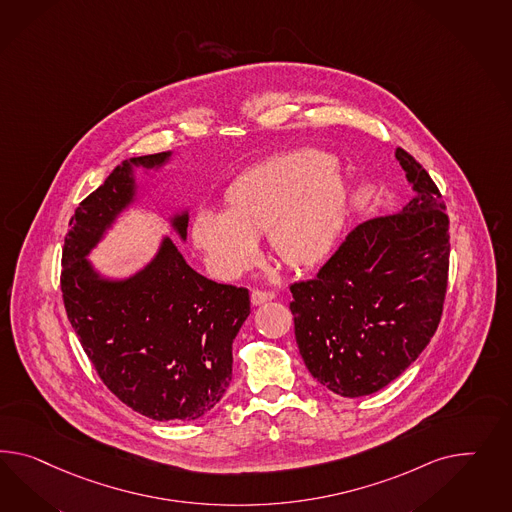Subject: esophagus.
<instances>
[{"label": "esophagus", "mask_w": 512, "mask_h": 512, "mask_svg": "<svg viewBox=\"0 0 512 512\" xmlns=\"http://www.w3.org/2000/svg\"><path fill=\"white\" fill-rule=\"evenodd\" d=\"M274 292L268 291H251V304L253 305H263L266 302H270V300H274Z\"/></svg>", "instance_id": "esophagus-1"}]
</instances>
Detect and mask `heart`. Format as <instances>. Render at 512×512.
I'll return each mask as SVG.
<instances>
[{"mask_svg":"<svg viewBox=\"0 0 512 512\" xmlns=\"http://www.w3.org/2000/svg\"><path fill=\"white\" fill-rule=\"evenodd\" d=\"M332 154L281 152L242 171L223 192V212L201 210L192 238L212 276L233 281L261 261L259 236L289 268L324 263L345 231L350 192Z\"/></svg>","mask_w":512,"mask_h":512,"instance_id":"1","label":"heart"}]
</instances>
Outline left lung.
I'll list each match as a JSON object with an SVG mask.
<instances>
[{
    "label": "left lung",
    "mask_w": 512,
    "mask_h": 512,
    "mask_svg": "<svg viewBox=\"0 0 512 512\" xmlns=\"http://www.w3.org/2000/svg\"><path fill=\"white\" fill-rule=\"evenodd\" d=\"M395 156L414 197L401 212L363 221L317 276L291 285L294 335L305 367L341 397H363L401 376L442 318L449 216L412 154Z\"/></svg>",
    "instance_id": "obj_1"
}]
</instances>
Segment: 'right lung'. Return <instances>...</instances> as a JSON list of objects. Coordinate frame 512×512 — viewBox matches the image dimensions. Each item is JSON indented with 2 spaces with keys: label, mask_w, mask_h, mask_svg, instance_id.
Returning <instances> with one entry per match:
<instances>
[{
  "label": "right lung",
  "mask_w": 512,
  "mask_h": 512,
  "mask_svg": "<svg viewBox=\"0 0 512 512\" xmlns=\"http://www.w3.org/2000/svg\"><path fill=\"white\" fill-rule=\"evenodd\" d=\"M169 156L126 160L78 205L63 246L61 291L87 358L119 401L156 421H194L231 384L248 289L197 274L167 236L151 263L126 279L102 277L85 259L134 201V166L158 169ZM171 225L184 240L188 212Z\"/></svg>",
  "instance_id": "add662e5"
}]
</instances>
